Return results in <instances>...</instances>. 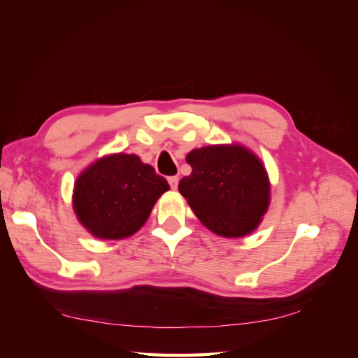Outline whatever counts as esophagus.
I'll return each mask as SVG.
<instances>
[{
	"mask_svg": "<svg viewBox=\"0 0 358 358\" xmlns=\"http://www.w3.org/2000/svg\"><path fill=\"white\" fill-rule=\"evenodd\" d=\"M168 182H169V185H171V189L176 190V189H178V184H179V178H178V176H169Z\"/></svg>",
	"mask_w": 358,
	"mask_h": 358,
	"instance_id": "1",
	"label": "esophagus"
}]
</instances>
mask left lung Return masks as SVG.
Segmentation results:
<instances>
[{"label":"left lung","mask_w":358,"mask_h":358,"mask_svg":"<svg viewBox=\"0 0 358 358\" xmlns=\"http://www.w3.org/2000/svg\"><path fill=\"white\" fill-rule=\"evenodd\" d=\"M192 174L179 192L210 231L241 237L258 227L268 206L271 187L258 157L242 146H208L187 155Z\"/></svg>","instance_id":"1"}]
</instances>
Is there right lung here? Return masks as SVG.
Instances as JSON below:
<instances>
[{
    "instance_id": "1",
    "label": "right lung",
    "mask_w": 358,
    "mask_h": 358,
    "mask_svg": "<svg viewBox=\"0 0 358 358\" xmlns=\"http://www.w3.org/2000/svg\"><path fill=\"white\" fill-rule=\"evenodd\" d=\"M169 189L140 157L116 154L97 160L75 184L73 208L81 224L100 239H122L140 229Z\"/></svg>"
}]
</instances>
